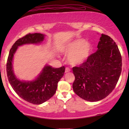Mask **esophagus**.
<instances>
[{
	"mask_svg": "<svg viewBox=\"0 0 129 129\" xmlns=\"http://www.w3.org/2000/svg\"><path fill=\"white\" fill-rule=\"evenodd\" d=\"M71 71V69H70V68H69L68 67H67L66 68H65V73H67V72H69Z\"/></svg>",
	"mask_w": 129,
	"mask_h": 129,
	"instance_id": "34e87169",
	"label": "esophagus"
}]
</instances>
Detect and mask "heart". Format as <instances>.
I'll return each mask as SVG.
<instances>
[{
  "mask_svg": "<svg viewBox=\"0 0 129 129\" xmlns=\"http://www.w3.org/2000/svg\"><path fill=\"white\" fill-rule=\"evenodd\" d=\"M92 49L90 42L85 41L83 39H78L63 45L60 52L65 54H69L68 61L73 65H80L85 61Z\"/></svg>",
  "mask_w": 129,
  "mask_h": 129,
  "instance_id": "1",
  "label": "heart"
}]
</instances>
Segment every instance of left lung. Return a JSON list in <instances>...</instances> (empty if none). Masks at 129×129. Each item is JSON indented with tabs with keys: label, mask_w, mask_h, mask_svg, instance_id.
I'll use <instances>...</instances> for the list:
<instances>
[{
	"label": "left lung",
	"mask_w": 129,
	"mask_h": 129,
	"mask_svg": "<svg viewBox=\"0 0 129 129\" xmlns=\"http://www.w3.org/2000/svg\"><path fill=\"white\" fill-rule=\"evenodd\" d=\"M97 51L80 67H73V89L86 101L95 102L106 97L115 88L122 71V57L116 43L102 34Z\"/></svg>",
	"instance_id": "obj_1"
}]
</instances>
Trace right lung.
<instances>
[{
	"label": "right lung",
	"instance_id": "obj_1",
	"mask_svg": "<svg viewBox=\"0 0 129 129\" xmlns=\"http://www.w3.org/2000/svg\"><path fill=\"white\" fill-rule=\"evenodd\" d=\"M45 35L35 33L26 35L12 45L7 62V75L12 88L19 97L30 103L40 105L48 101L56 93L57 84L64 76L65 67L58 68L45 65L38 77L32 81H21L16 77L13 70V59L18 47L25 44H40Z\"/></svg>",
	"mask_w": 129,
	"mask_h": 129
}]
</instances>
